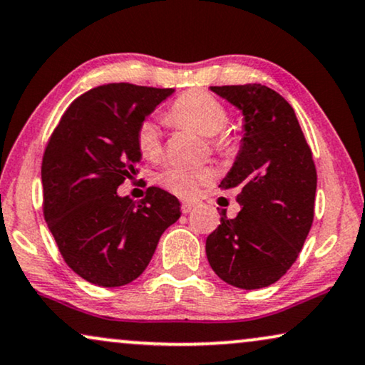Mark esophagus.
Returning <instances> with one entry per match:
<instances>
[{
  "instance_id": "1",
  "label": "esophagus",
  "mask_w": 365,
  "mask_h": 365,
  "mask_svg": "<svg viewBox=\"0 0 365 365\" xmlns=\"http://www.w3.org/2000/svg\"><path fill=\"white\" fill-rule=\"evenodd\" d=\"M195 209V202H182V212L183 214H188Z\"/></svg>"
}]
</instances>
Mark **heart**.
<instances>
[{
  "label": "heart",
  "instance_id": "1",
  "mask_svg": "<svg viewBox=\"0 0 365 365\" xmlns=\"http://www.w3.org/2000/svg\"><path fill=\"white\" fill-rule=\"evenodd\" d=\"M168 119L178 126L192 128L204 136H215L227 126L230 116L225 104L215 96L205 91H188L170 106ZM214 145L219 150H227L230 143L225 136H220L215 138ZM136 146L145 158H158L163 150L158 124L150 119L143 121L136 131ZM210 180L209 170L182 165H170L158 177L160 185L178 197H193L198 188L207 185Z\"/></svg>",
  "mask_w": 365,
  "mask_h": 365
}]
</instances>
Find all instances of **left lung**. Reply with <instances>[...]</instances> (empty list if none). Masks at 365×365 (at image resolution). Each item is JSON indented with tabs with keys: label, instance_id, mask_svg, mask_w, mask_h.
<instances>
[{
	"label": "left lung",
	"instance_id": "obj_1",
	"mask_svg": "<svg viewBox=\"0 0 365 365\" xmlns=\"http://www.w3.org/2000/svg\"><path fill=\"white\" fill-rule=\"evenodd\" d=\"M212 92L244 116L241 150L222 190H236L239 214L205 242L207 259L225 283L259 289L292 267L310 232L317 170L297 114L278 92L261 84L215 86Z\"/></svg>",
	"mask_w": 365,
	"mask_h": 365
}]
</instances>
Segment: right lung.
<instances>
[{"label":"right lung","instance_id":"1","mask_svg":"<svg viewBox=\"0 0 365 365\" xmlns=\"http://www.w3.org/2000/svg\"><path fill=\"white\" fill-rule=\"evenodd\" d=\"M173 89L106 84L63 113L41 161L43 215L68 267L104 288L135 281L161 234L178 220V198L150 187L136 202L118 187L138 173V126Z\"/></svg>","mask_w":365,"mask_h":365}]
</instances>
